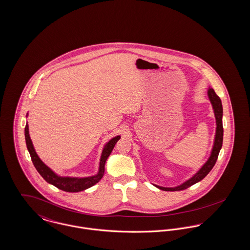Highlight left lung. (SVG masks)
<instances>
[{
    "mask_svg": "<svg viewBox=\"0 0 250 250\" xmlns=\"http://www.w3.org/2000/svg\"><path fill=\"white\" fill-rule=\"evenodd\" d=\"M208 96L211 103L213 112L215 116L216 120V131H215V137H214V142H213V146H212L211 152L207 160V162L201 167V168L193 174L192 177H190L188 180L185 181L179 186L173 187V188H166V187H161L158 185H154V187L158 188L161 190L165 191H179V190H184L196 183L202 181L208 173L210 172L217 159L220 153V150L223 146V137H224V128H223V105H222V101L217 94L215 93L214 89L210 86L208 88Z\"/></svg>",
    "mask_w": 250,
    "mask_h": 250,
    "instance_id": "left-lung-1",
    "label": "left lung"
}]
</instances>
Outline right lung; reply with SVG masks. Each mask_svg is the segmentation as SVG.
Wrapping results in <instances>:
<instances>
[{
  "instance_id": "obj_1",
  "label": "right lung",
  "mask_w": 250,
  "mask_h": 250,
  "mask_svg": "<svg viewBox=\"0 0 250 250\" xmlns=\"http://www.w3.org/2000/svg\"><path fill=\"white\" fill-rule=\"evenodd\" d=\"M28 113L26 114V117ZM24 136H25V143H26V147L27 150L30 154L32 163L37 169V171L40 173V175L50 185L54 186L58 188L61 190L66 191V192H79L85 190L94 185L103 178L104 173V165L109 157L110 153L112 152L116 143L121 139V136L118 135L110 139L103 147L101 158H100V163H99V168L98 172L95 175L88 176V177H70V176H61L58 175L57 173L54 172L50 167H48L36 153L34 146L32 144V141L29 136V129H28V125L26 123L25 128H24Z\"/></svg>"
}]
</instances>
